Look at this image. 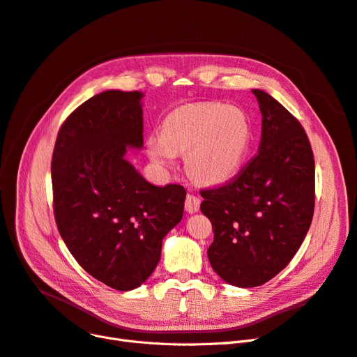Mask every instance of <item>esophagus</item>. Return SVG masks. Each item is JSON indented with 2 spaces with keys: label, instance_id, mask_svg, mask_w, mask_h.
I'll return each mask as SVG.
<instances>
[{
  "label": "esophagus",
  "instance_id": "34e87169",
  "mask_svg": "<svg viewBox=\"0 0 357 357\" xmlns=\"http://www.w3.org/2000/svg\"><path fill=\"white\" fill-rule=\"evenodd\" d=\"M199 205H201V199L195 195H186V199H185V210L188 211L190 214H194L199 210Z\"/></svg>",
  "mask_w": 357,
  "mask_h": 357
}]
</instances>
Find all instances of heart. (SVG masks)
I'll return each instance as SVG.
<instances>
[{"label":"heart","instance_id":"heart-1","mask_svg":"<svg viewBox=\"0 0 357 357\" xmlns=\"http://www.w3.org/2000/svg\"><path fill=\"white\" fill-rule=\"evenodd\" d=\"M253 128L243 109L220 102L185 105L162 123V136L147 139V153L156 165L171 167L186 155L188 174L199 183L230 181L245 166Z\"/></svg>","mask_w":357,"mask_h":357}]
</instances>
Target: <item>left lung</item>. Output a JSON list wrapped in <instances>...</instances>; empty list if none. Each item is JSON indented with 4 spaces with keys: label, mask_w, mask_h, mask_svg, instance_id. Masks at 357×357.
Masks as SVG:
<instances>
[{
    "label": "left lung",
    "mask_w": 357,
    "mask_h": 357,
    "mask_svg": "<svg viewBox=\"0 0 357 357\" xmlns=\"http://www.w3.org/2000/svg\"><path fill=\"white\" fill-rule=\"evenodd\" d=\"M257 155L226 185L201 191L213 224L208 259L230 285H264L282 271L308 233L315 202V165L305 130L261 89Z\"/></svg>",
    "instance_id": "left-lung-1"
}]
</instances>
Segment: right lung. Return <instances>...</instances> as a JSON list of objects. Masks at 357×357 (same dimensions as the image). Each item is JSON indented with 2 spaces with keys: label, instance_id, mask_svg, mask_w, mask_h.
<instances>
[{
  "label": "right lung",
  "instance_id": "obj_1",
  "mask_svg": "<svg viewBox=\"0 0 357 357\" xmlns=\"http://www.w3.org/2000/svg\"><path fill=\"white\" fill-rule=\"evenodd\" d=\"M142 98L119 89L93 96L65 120L52 158L53 213L65 245L117 291L153 273L186 197L183 186H155L126 160L127 147H143Z\"/></svg>",
  "mask_w": 357,
  "mask_h": 357
}]
</instances>
